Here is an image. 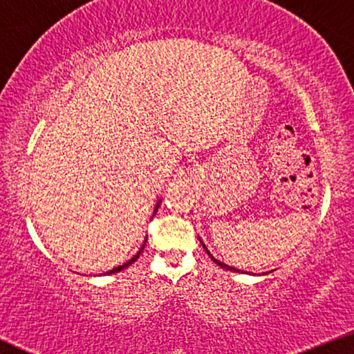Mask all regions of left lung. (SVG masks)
I'll return each mask as SVG.
<instances>
[{
	"mask_svg": "<svg viewBox=\"0 0 354 354\" xmlns=\"http://www.w3.org/2000/svg\"><path fill=\"white\" fill-rule=\"evenodd\" d=\"M202 245H203V241H202ZM203 248H205V251H207V252H208V256L211 257V259H213V261H214L216 263H218V266H219V267H223V268H225V270H232V272H240V270H236V268H234V267H230V266H227V263H223V262L216 261V259H214V257H213V256H211V252H209V251L207 250V246H205V245H203ZM241 273H246V272H241Z\"/></svg>",
	"mask_w": 354,
	"mask_h": 354,
	"instance_id": "1",
	"label": "left lung"
}]
</instances>
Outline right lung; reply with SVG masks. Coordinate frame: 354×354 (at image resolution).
Instances as JSON below:
<instances>
[{
    "mask_svg": "<svg viewBox=\"0 0 354 354\" xmlns=\"http://www.w3.org/2000/svg\"><path fill=\"white\" fill-rule=\"evenodd\" d=\"M159 205H160V200H159V202H157V205H156V208H154V214L157 213V209H159ZM143 248H145V245L143 246H141V250L138 251V252H136V254L133 256V257H131V259L129 261V262H125V263H122V266H119V267H115V268H113V270H109V272H106V273H104V275H113V273H118V272H120V270H124V268H127V267H129L130 266V263H133L136 259H138V257H140V254H141V251H143Z\"/></svg>",
    "mask_w": 354,
    "mask_h": 354,
    "instance_id": "1",
    "label": "right lung"
}]
</instances>
